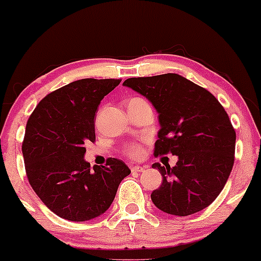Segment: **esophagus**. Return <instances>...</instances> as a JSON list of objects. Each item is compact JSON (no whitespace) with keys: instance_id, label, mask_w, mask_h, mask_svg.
<instances>
[{"instance_id":"esophagus-1","label":"esophagus","mask_w":261,"mask_h":261,"mask_svg":"<svg viewBox=\"0 0 261 261\" xmlns=\"http://www.w3.org/2000/svg\"><path fill=\"white\" fill-rule=\"evenodd\" d=\"M145 167H141V166H135L131 168V170H133L134 173H141V172H145Z\"/></svg>"}]
</instances>
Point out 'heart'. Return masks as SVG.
<instances>
[{"instance_id": "obj_1", "label": "heart", "mask_w": 261, "mask_h": 261, "mask_svg": "<svg viewBox=\"0 0 261 261\" xmlns=\"http://www.w3.org/2000/svg\"><path fill=\"white\" fill-rule=\"evenodd\" d=\"M134 101H143L142 98H131L128 103H134ZM126 154L130 158H140L143 154V147L140 143H131L126 147Z\"/></svg>"}]
</instances>
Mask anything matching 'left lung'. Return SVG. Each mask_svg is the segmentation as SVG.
Masks as SVG:
<instances>
[{"label":"left lung","mask_w":261,"mask_h":261,"mask_svg":"<svg viewBox=\"0 0 261 261\" xmlns=\"http://www.w3.org/2000/svg\"><path fill=\"white\" fill-rule=\"evenodd\" d=\"M124 86L145 95L158 112L154 155H178L176 166L153 168L163 180L151 194L163 212L189 216L220 195L234 163L236 131L228 114L207 89L176 73L133 77Z\"/></svg>","instance_id":"1"}]
</instances>
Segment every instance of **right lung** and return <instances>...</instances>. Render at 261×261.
<instances>
[{
    "mask_svg": "<svg viewBox=\"0 0 261 261\" xmlns=\"http://www.w3.org/2000/svg\"><path fill=\"white\" fill-rule=\"evenodd\" d=\"M120 82L83 79L68 83L39 101L27 122L22 143L27 178L45 206L65 220L83 222L100 216L131 173L118 158L93 168L83 158L86 143L95 141L100 100Z\"/></svg>",
    "mask_w": 261,
    "mask_h": 261,
    "instance_id": "add662e5",
    "label": "right lung"
}]
</instances>
